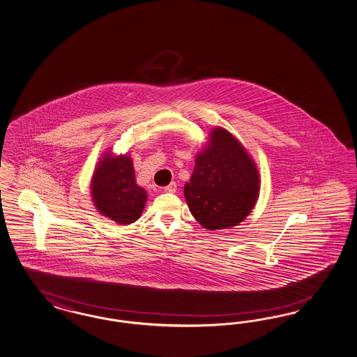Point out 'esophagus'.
<instances>
[{"instance_id": "34e87169", "label": "esophagus", "mask_w": 357, "mask_h": 357, "mask_svg": "<svg viewBox=\"0 0 357 357\" xmlns=\"http://www.w3.org/2000/svg\"><path fill=\"white\" fill-rule=\"evenodd\" d=\"M165 191L169 192V194H174V192L176 191V183L172 182L169 185H166V187H165Z\"/></svg>"}]
</instances>
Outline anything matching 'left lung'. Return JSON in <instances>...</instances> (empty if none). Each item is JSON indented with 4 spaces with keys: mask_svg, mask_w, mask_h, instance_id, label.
<instances>
[{
    "mask_svg": "<svg viewBox=\"0 0 357 357\" xmlns=\"http://www.w3.org/2000/svg\"><path fill=\"white\" fill-rule=\"evenodd\" d=\"M259 175L248 151L227 130L211 132V142L196 157L184 184L191 213L206 229L236 227L258 199Z\"/></svg>",
    "mask_w": 357,
    "mask_h": 357,
    "instance_id": "1",
    "label": "left lung"
}]
</instances>
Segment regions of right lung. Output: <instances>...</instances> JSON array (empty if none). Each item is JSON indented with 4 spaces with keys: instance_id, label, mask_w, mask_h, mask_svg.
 Returning a JSON list of instances; mask_svg holds the SVG:
<instances>
[{
    "instance_id": "obj_1",
    "label": "right lung",
    "mask_w": 357,
    "mask_h": 357,
    "mask_svg": "<svg viewBox=\"0 0 357 357\" xmlns=\"http://www.w3.org/2000/svg\"><path fill=\"white\" fill-rule=\"evenodd\" d=\"M91 195L98 211L118 224H132L141 216L146 202L145 190L136 184L128 155L106 154L91 182Z\"/></svg>"
}]
</instances>
